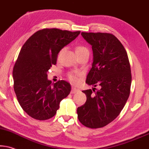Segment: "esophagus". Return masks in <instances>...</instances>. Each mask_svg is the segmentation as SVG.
I'll list each match as a JSON object with an SVG mask.
<instances>
[{"mask_svg": "<svg viewBox=\"0 0 149 149\" xmlns=\"http://www.w3.org/2000/svg\"><path fill=\"white\" fill-rule=\"evenodd\" d=\"M77 91H78V89L76 87H74V86H72V88H71V93H76Z\"/></svg>", "mask_w": 149, "mask_h": 149, "instance_id": "34e87169", "label": "esophagus"}]
</instances>
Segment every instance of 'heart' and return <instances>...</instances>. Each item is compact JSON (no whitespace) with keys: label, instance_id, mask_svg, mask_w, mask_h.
Returning a JSON list of instances; mask_svg holds the SVG:
<instances>
[{"label":"heart","instance_id":"1","mask_svg":"<svg viewBox=\"0 0 149 149\" xmlns=\"http://www.w3.org/2000/svg\"><path fill=\"white\" fill-rule=\"evenodd\" d=\"M85 47H78L76 48V51H79V50H82V49H85ZM69 80H70L71 82H73V83H76L78 82V78H76V76H73V75H70L69 76Z\"/></svg>","mask_w":149,"mask_h":149}]
</instances>
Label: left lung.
<instances>
[{
  "mask_svg": "<svg viewBox=\"0 0 149 149\" xmlns=\"http://www.w3.org/2000/svg\"><path fill=\"white\" fill-rule=\"evenodd\" d=\"M93 50L92 67L86 83L93 86L82 91L86 101L77 109L79 121L86 127L101 128L118 117L129 98L131 84L127 53L117 38L107 33H81ZM96 86L100 88L95 92Z\"/></svg>",
  "mask_w": 149,
  "mask_h": 149,
  "instance_id": "8db88e82",
  "label": "left lung"
}]
</instances>
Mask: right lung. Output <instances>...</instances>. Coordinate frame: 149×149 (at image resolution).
<instances>
[{
	"mask_svg": "<svg viewBox=\"0 0 149 149\" xmlns=\"http://www.w3.org/2000/svg\"><path fill=\"white\" fill-rule=\"evenodd\" d=\"M80 33L44 29L33 33L22 47L13 69L14 88L20 105L31 118H52L62 100L70 93L69 82L60 80L52 84L47 73L56 64L60 51Z\"/></svg>",
	"mask_w": 149,
	"mask_h": 149,
	"instance_id": "1",
	"label": "right lung"
}]
</instances>
